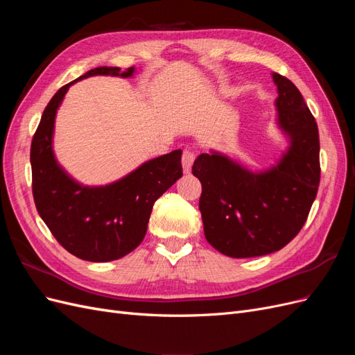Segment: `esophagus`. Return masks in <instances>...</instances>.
I'll use <instances>...</instances> for the list:
<instances>
[{
	"instance_id": "obj_1",
	"label": "esophagus",
	"mask_w": 355,
	"mask_h": 355,
	"mask_svg": "<svg viewBox=\"0 0 355 355\" xmlns=\"http://www.w3.org/2000/svg\"><path fill=\"white\" fill-rule=\"evenodd\" d=\"M196 159V154L189 151V149H185L184 154H182V166H184V171L185 173H189L192 164H194Z\"/></svg>"
}]
</instances>
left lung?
I'll return each mask as SVG.
<instances>
[{
	"label": "left lung",
	"instance_id": "left-lung-1",
	"mask_svg": "<svg viewBox=\"0 0 355 355\" xmlns=\"http://www.w3.org/2000/svg\"><path fill=\"white\" fill-rule=\"evenodd\" d=\"M278 124L290 137L283 159L252 173L218 153L201 154L192 175L201 182L204 235L230 257L262 256L283 249L302 230L320 185V137L296 85L274 72Z\"/></svg>",
	"mask_w": 355,
	"mask_h": 355
}]
</instances>
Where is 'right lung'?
I'll return each mask as SVG.
<instances>
[{"instance_id":"obj_1","label":"right lung","mask_w":355,"mask_h":355,"mask_svg":"<svg viewBox=\"0 0 355 355\" xmlns=\"http://www.w3.org/2000/svg\"><path fill=\"white\" fill-rule=\"evenodd\" d=\"M99 67L92 75L130 77L135 68ZM75 80V81H78ZM53 96L31 144L32 196L41 219L71 254L90 262L120 259L142 243L154 202L182 178L180 149L154 158L112 185L87 188L73 182L56 163L51 148L55 116L69 85Z\"/></svg>"}]
</instances>
